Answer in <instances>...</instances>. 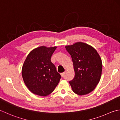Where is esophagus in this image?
Listing matches in <instances>:
<instances>
[{
    "mask_svg": "<svg viewBox=\"0 0 120 120\" xmlns=\"http://www.w3.org/2000/svg\"><path fill=\"white\" fill-rule=\"evenodd\" d=\"M64 75H65V72H62V73H61V74H60L61 76H62V77H64Z\"/></svg>",
    "mask_w": 120,
    "mask_h": 120,
    "instance_id": "1",
    "label": "esophagus"
}]
</instances>
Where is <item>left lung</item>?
<instances>
[{"mask_svg": "<svg viewBox=\"0 0 120 120\" xmlns=\"http://www.w3.org/2000/svg\"><path fill=\"white\" fill-rule=\"evenodd\" d=\"M65 48L71 56L75 72L74 79L69 82L73 92L79 95L90 93L101 79L102 64L99 54L93 46L81 42Z\"/></svg>", "mask_w": 120, "mask_h": 120, "instance_id": "1", "label": "left lung"}]
</instances>
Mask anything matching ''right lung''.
I'll list each match as a JSON object with an SVG mask.
<instances>
[{"label": "right lung", "mask_w": 120, "mask_h": 120, "mask_svg": "<svg viewBox=\"0 0 120 120\" xmlns=\"http://www.w3.org/2000/svg\"><path fill=\"white\" fill-rule=\"evenodd\" d=\"M56 46H41L28 54L22 69L26 86L34 94L46 96L52 93L60 82L61 76L51 57Z\"/></svg>", "instance_id": "1"}]
</instances>
